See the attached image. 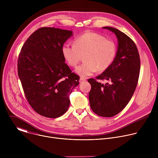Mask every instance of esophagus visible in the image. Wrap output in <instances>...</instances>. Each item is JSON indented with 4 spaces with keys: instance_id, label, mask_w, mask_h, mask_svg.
Here are the masks:
<instances>
[{
    "instance_id": "34e87169",
    "label": "esophagus",
    "mask_w": 158,
    "mask_h": 158,
    "mask_svg": "<svg viewBox=\"0 0 158 158\" xmlns=\"http://www.w3.org/2000/svg\"><path fill=\"white\" fill-rule=\"evenodd\" d=\"M86 78L85 77H80V79H79V82H82L84 81H86Z\"/></svg>"
}]
</instances>
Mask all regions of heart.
Masks as SVG:
<instances>
[{
  "mask_svg": "<svg viewBox=\"0 0 158 158\" xmlns=\"http://www.w3.org/2000/svg\"><path fill=\"white\" fill-rule=\"evenodd\" d=\"M62 56L69 65L76 67L84 56V62L76 69L81 76L92 75L96 71L103 72L113 62L116 54L115 43L99 34L87 31L77 36L74 46L68 44L62 47Z\"/></svg>",
  "mask_w": 158,
  "mask_h": 158,
  "instance_id": "heart-1",
  "label": "heart"
}]
</instances>
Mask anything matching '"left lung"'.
<instances>
[{"mask_svg":"<svg viewBox=\"0 0 158 158\" xmlns=\"http://www.w3.org/2000/svg\"><path fill=\"white\" fill-rule=\"evenodd\" d=\"M114 33L118 38L116 57L108 68L96 77L106 79V84L91 78L89 99L91 109L102 117H112L120 112L128 104L136 88L140 71V58L136 44L119 30L104 27Z\"/></svg>","mask_w":158,"mask_h":158,"instance_id":"1","label":"left lung"}]
</instances>
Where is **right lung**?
Here are the masks:
<instances>
[{"mask_svg": "<svg viewBox=\"0 0 158 158\" xmlns=\"http://www.w3.org/2000/svg\"><path fill=\"white\" fill-rule=\"evenodd\" d=\"M72 31L42 27L32 34L19 56L17 70L25 96L41 116L56 118L68 110L79 76L65 63L62 47Z\"/></svg>", "mask_w": 158, "mask_h": 158, "instance_id": "right-lung-1", "label": "right lung"}]
</instances>
